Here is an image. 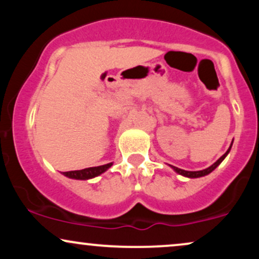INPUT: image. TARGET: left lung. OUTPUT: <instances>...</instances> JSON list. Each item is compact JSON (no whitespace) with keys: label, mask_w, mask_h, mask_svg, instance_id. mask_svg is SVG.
<instances>
[{"label":"left lung","mask_w":259,"mask_h":259,"mask_svg":"<svg viewBox=\"0 0 259 259\" xmlns=\"http://www.w3.org/2000/svg\"><path fill=\"white\" fill-rule=\"evenodd\" d=\"M231 145H233V144H231ZM230 148H231V146L229 147V150H228L227 152H225L224 154H223V156L221 157V158H219L218 160H217V162L214 163V164H212V165H210V167H208L207 169H203V170H198V171H189V170H184V169H180V168L173 167V165H171V168H173L174 170L177 171V173H179V174L184 175V177H187V178H200V177H204V175L209 174L210 171L214 170V169H215L217 167H218L219 164H221V163L223 162V159H224L225 157H227V154L229 153V151H230Z\"/></svg>","instance_id":"1"}]
</instances>
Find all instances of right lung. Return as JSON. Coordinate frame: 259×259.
<instances>
[{
  "label": "right lung",
  "instance_id": "add662e5",
  "mask_svg": "<svg viewBox=\"0 0 259 259\" xmlns=\"http://www.w3.org/2000/svg\"><path fill=\"white\" fill-rule=\"evenodd\" d=\"M112 165V163L108 164L100 165V167H91V168H85L81 170H72V171H64V175L68 178H72V179H79V180H86L91 179V178L97 177V175L102 174L103 171H106L107 169Z\"/></svg>",
  "mask_w": 259,
  "mask_h": 259
}]
</instances>
